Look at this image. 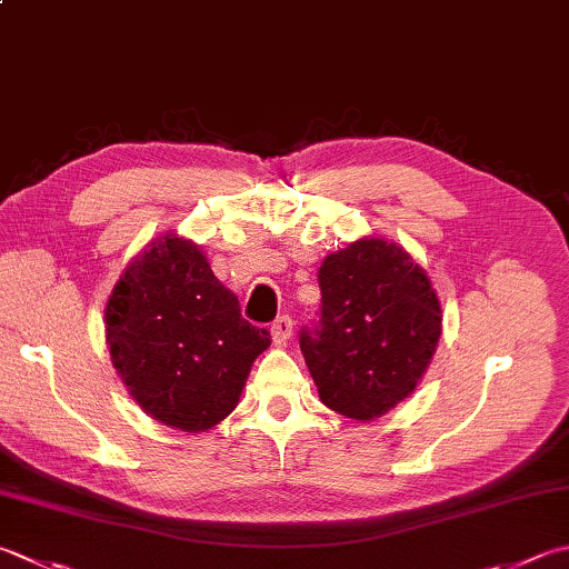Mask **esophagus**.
Here are the masks:
<instances>
[{"instance_id": "esophagus-1", "label": "esophagus", "mask_w": 569, "mask_h": 569, "mask_svg": "<svg viewBox=\"0 0 569 569\" xmlns=\"http://www.w3.org/2000/svg\"><path fill=\"white\" fill-rule=\"evenodd\" d=\"M293 332V320L291 316H278L273 322H271V338L276 345H286L288 338H291Z\"/></svg>"}]
</instances>
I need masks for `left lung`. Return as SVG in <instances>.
I'll return each mask as SVG.
<instances>
[{
    "label": "left lung",
    "mask_w": 569,
    "mask_h": 569,
    "mask_svg": "<svg viewBox=\"0 0 569 569\" xmlns=\"http://www.w3.org/2000/svg\"><path fill=\"white\" fill-rule=\"evenodd\" d=\"M320 310L300 328V352L322 405L375 419L415 392L441 336L427 273L382 239L330 253L318 271Z\"/></svg>",
    "instance_id": "left-lung-1"
}]
</instances>
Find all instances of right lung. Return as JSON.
Returning <instances> with one entry per match:
<instances>
[{
    "label": "right lung",
    "instance_id": "right-lung-1",
    "mask_svg": "<svg viewBox=\"0 0 569 569\" xmlns=\"http://www.w3.org/2000/svg\"><path fill=\"white\" fill-rule=\"evenodd\" d=\"M113 365L150 417L202 431L231 415L271 332L243 320L239 298L204 253L177 237L152 243L120 276L106 308Z\"/></svg>",
    "mask_w": 569,
    "mask_h": 569
}]
</instances>
